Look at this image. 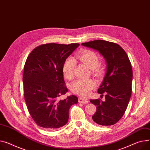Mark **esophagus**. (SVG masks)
I'll use <instances>...</instances> for the list:
<instances>
[{
  "label": "esophagus",
  "mask_w": 150,
  "mask_h": 150,
  "mask_svg": "<svg viewBox=\"0 0 150 150\" xmlns=\"http://www.w3.org/2000/svg\"><path fill=\"white\" fill-rule=\"evenodd\" d=\"M78 101H79V103H83V104H86V103H88V100L87 99L83 98H81V97L79 98V99H78Z\"/></svg>",
  "instance_id": "esophagus-1"
}]
</instances>
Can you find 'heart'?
<instances>
[{"label":"heart","instance_id":"1","mask_svg":"<svg viewBox=\"0 0 150 150\" xmlns=\"http://www.w3.org/2000/svg\"><path fill=\"white\" fill-rule=\"evenodd\" d=\"M77 58L91 70V72L96 76H101L104 71L103 65L99 63L97 54L90 50H85L80 53ZM76 62L71 57H68L63 65L62 71L65 77L71 80L74 76ZM96 87V83L92 79H79L71 86V89L74 94L82 97L88 96L92 89Z\"/></svg>","mask_w":150,"mask_h":150}]
</instances>
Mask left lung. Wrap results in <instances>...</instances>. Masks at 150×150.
Segmentation results:
<instances>
[{"instance_id":"8db88e82","label":"left lung","mask_w":150,"mask_h":150,"mask_svg":"<svg viewBox=\"0 0 150 150\" xmlns=\"http://www.w3.org/2000/svg\"><path fill=\"white\" fill-rule=\"evenodd\" d=\"M85 47L98 51L106 62V73L98 89L105 95V101L90 100L96 106L93 121L101 125L116 124L123 116L132 94V67L129 57L118 44L105 40L82 43Z\"/></svg>"}]
</instances>
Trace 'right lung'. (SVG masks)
I'll use <instances>...</instances> for the list:
<instances>
[{
    "label": "right lung",
    "mask_w": 150,
    "mask_h": 150,
    "mask_svg": "<svg viewBox=\"0 0 150 150\" xmlns=\"http://www.w3.org/2000/svg\"><path fill=\"white\" fill-rule=\"evenodd\" d=\"M79 44L49 43L40 45L29 54L24 67V96L31 117L41 127L58 129L68 120L69 109L77 103L71 95L58 98L68 92L63 77L65 61Z\"/></svg>",
    "instance_id": "1"
}]
</instances>
